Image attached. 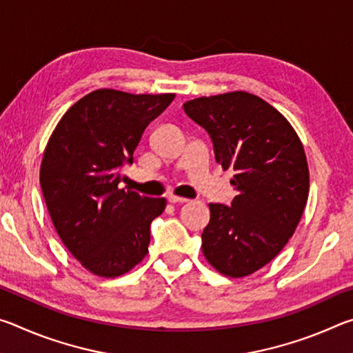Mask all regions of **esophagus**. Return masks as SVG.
<instances>
[{
  "label": "esophagus",
  "mask_w": 353,
  "mask_h": 353,
  "mask_svg": "<svg viewBox=\"0 0 353 353\" xmlns=\"http://www.w3.org/2000/svg\"><path fill=\"white\" fill-rule=\"evenodd\" d=\"M168 201L171 204H185V202H188L187 198H181V196H174V194H170Z\"/></svg>",
  "instance_id": "esophagus-1"
}]
</instances>
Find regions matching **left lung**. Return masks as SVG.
<instances>
[{"mask_svg":"<svg viewBox=\"0 0 353 353\" xmlns=\"http://www.w3.org/2000/svg\"><path fill=\"white\" fill-rule=\"evenodd\" d=\"M183 110L210 135L223 170L235 171L232 204H208L202 252L224 276H249L285 248L302 218L310 190L302 141L282 113L248 92L191 99Z\"/></svg>","mask_w":353,"mask_h":353,"instance_id":"obj_1","label":"left lung"}]
</instances>
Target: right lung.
<instances>
[{"instance_id":"right-lung-1","label":"right lung","mask_w":353,"mask_h":353,"mask_svg":"<svg viewBox=\"0 0 353 353\" xmlns=\"http://www.w3.org/2000/svg\"><path fill=\"white\" fill-rule=\"evenodd\" d=\"M174 97L94 90L70 107L48 140L40 166L48 212L62 243L94 276H123L148 254L149 227L166 199L118 185L148 124Z\"/></svg>"}]
</instances>
